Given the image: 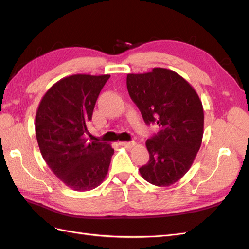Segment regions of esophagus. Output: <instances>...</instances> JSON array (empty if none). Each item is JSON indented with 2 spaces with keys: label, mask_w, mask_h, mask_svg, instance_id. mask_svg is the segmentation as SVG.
Listing matches in <instances>:
<instances>
[{
  "label": "esophagus",
  "mask_w": 249,
  "mask_h": 249,
  "mask_svg": "<svg viewBox=\"0 0 249 249\" xmlns=\"http://www.w3.org/2000/svg\"><path fill=\"white\" fill-rule=\"evenodd\" d=\"M119 144L122 145V146L127 147V148H131V147H133L135 144H136V142H135V141H120Z\"/></svg>",
  "instance_id": "esophagus-1"
}]
</instances>
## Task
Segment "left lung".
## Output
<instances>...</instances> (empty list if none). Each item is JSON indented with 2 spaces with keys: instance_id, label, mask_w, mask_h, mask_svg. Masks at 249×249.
I'll use <instances>...</instances> for the list:
<instances>
[{
  "instance_id": "left-lung-1",
  "label": "left lung",
  "mask_w": 249,
  "mask_h": 249,
  "mask_svg": "<svg viewBox=\"0 0 249 249\" xmlns=\"http://www.w3.org/2000/svg\"><path fill=\"white\" fill-rule=\"evenodd\" d=\"M127 91L144 122L160 130L146 140L149 161L141 177L158 187H168L192 166L203 135L202 104L195 89L176 71L155 67L149 72L129 73Z\"/></svg>"
}]
</instances>
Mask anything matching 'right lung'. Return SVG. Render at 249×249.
<instances>
[{
  "mask_svg": "<svg viewBox=\"0 0 249 249\" xmlns=\"http://www.w3.org/2000/svg\"><path fill=\"white\" fill-rule=\"evenodd\" d=\"M110 74L78 73L56 82L44 93L35 115L41 156L61 182L74 191H89L106 178L114 149L88 141V123Z\"/></svg>",
  "mask_w": 249,
  "mask_h": 249,
  "instance_id": "obj_1",
  "label": "right lung"
}]
</instances>
